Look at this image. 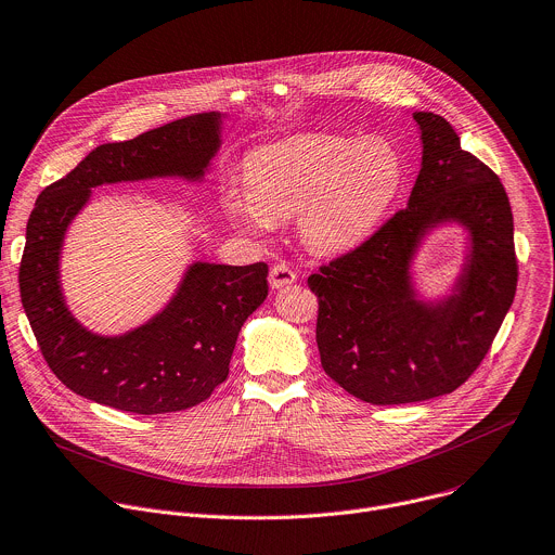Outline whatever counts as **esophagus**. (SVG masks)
Masks as SVG:
<instances>
[{"label": "esophagus", "instance_id": "34e87169", "mask_svg": "<svg viewBox=\"0 0 555 555\" xmlns=\"http://www.w3.org/2000/svg\"><path fill=\"white\" fill-rule=\"evenodd\" d=\"M296 279H298V274L287 263H276L270 270V287L272 289H281L285 285H292V283H296Z\"/></svg>", "mask_w": 555, "mask_h": 555}]
</instances>
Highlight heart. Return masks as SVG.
Returning <instances> with one entry per match:
<instances>
[{
	"instance_id": "1",
	"label": "heart",
	"mask_w": 555,
	"mask_h": 555,
	"mask_svg": "<svg viewBox=\"0 0 555 555\" xmlns=\"http://www.w3.org/2000/svg\"><path fill=\"white\" fill-rule=\"evenodd\" d=\"M401 184V156L379 137L298 134L248 158L246 188L233 184L227 214L250 233H268L298 214L305 244L346 253L373 235Z\"/></svg>"
}]
</instances>
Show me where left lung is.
Listing matches in <instances>:
<instances>
[{"label":"left lung","mask_w":555,"mask_h":555,"mask_svg":"<svg viewBox=\"0 0 555 555\" xmlns=\"http://www.w3.org/2000/svg\"><path fill=\"white\" fill-rule=\"evenodd\" d=\"M423 160L408 209L371 240L309 276L320 300L315 341L324 373L373 405L457 390L486 357L516 292L514 222L496 173L462 150L453 126L412 113ZM457 225L467 253L452 287L425 297L413 261L426 237Z\"/></svg>","instance_id":"obj_1"}]
</instances>
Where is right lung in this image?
<instances>
[{
	"instance_id": "1",
	"label": "right lung",
	"mask_w": 555,
	"mask_h": 555,
	"mask_svg": "<svg viewBox=\"0 0 555 555\" xmlns=\"http://www.w3.org/2000/svg\"><path fill=\"white\" fill-rule=\"evenodd\" d=\"M227 113H198L102 143L37 198L26 229L20 289L52 373L76 395L130 414L190 410L227 382L237 335L268 296V266L194 261L143 324L102 335L67 307L61 285L65 235L95 188L152 178L203 182L222 147Z\"/></svg>"
}]
</instances>
